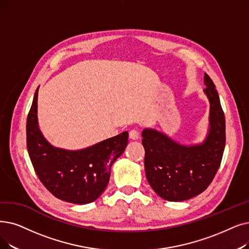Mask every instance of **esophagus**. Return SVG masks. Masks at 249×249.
<instances>
[{
    "label": "esophagus",
    "instance_id": "esophagus-1",
    "mask_svg": "<svg viewBox=\"0 0 249 249\" xmlns=\"http://www.w3.org/2000/svg\"><path fill=\"white\" fill-rule=\"evenodd\" d=\"M129 138L132 140H137L139 138V132L137 130H135V129H133V130L129 132Z\"/></svg>",
    "mask_w": 249,
    "mask_h": 249
}]
</instances>
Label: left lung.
<instances>
[{
    "label": "left lung",
    "mask_w": 249,
    "mask_h": 249,
    "mask_svg": "<svg viewBox=\"0 0 249 249\" xmlns=\"http://www.w3.org/2000/svg\"><path fill=\"white\" fill-rule=\"evenodd\" d=\"M203 93L210 103L209 128L201 142L183 144L154 128L142 130L146 179L160 197L183 201L208 188L217 173L226 143L225 116L215 86L204 73Z\"/></svg>",
    "instance_id": "left-lung-1"
}]
</instances>
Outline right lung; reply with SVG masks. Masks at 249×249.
<instances>
[{"mask_svg": "<svg viewBox=\"0 0 249 249\" xmlns=\"http://www.w3.org/2000/svg\"><path fill=\"white\" fill-rule=\"evenodd\" d=\"M38 89L26 122V143L32 166L42 184L57 198L75 204L90 203L101 196L109 183L114 161L128 144V132L81 149L53 146L39 129Z\"/></svg>", "mask_w": 249, "mask_h": 249, "instance_id": "obj_1", "label": "right lung"}]
</instances>
